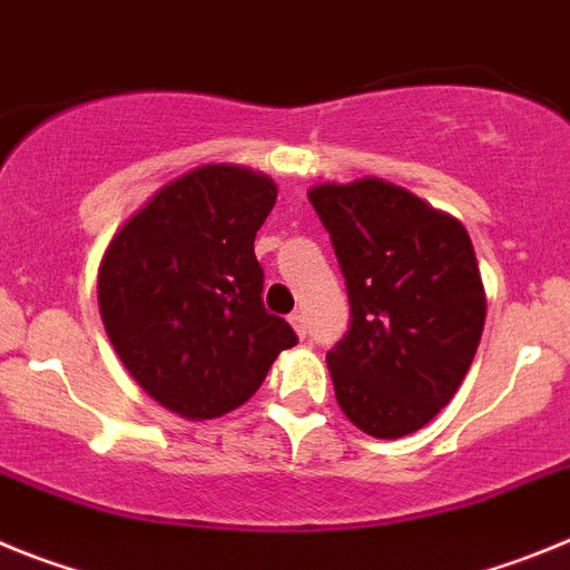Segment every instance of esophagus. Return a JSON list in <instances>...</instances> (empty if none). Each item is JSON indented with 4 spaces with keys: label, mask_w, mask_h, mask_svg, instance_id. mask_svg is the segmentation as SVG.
Here are the masks:
<instances>
[{
    "label": "esophagus",
    "mask_w": 570,
    "mask_h": 570,
    "mask_svg": "<svg viewBox=\"0 0 570 570\" xmlns=\"http://www.w3.org/2000/svg\"><path fill=\"white\" fill-rule=\"evenodd\" d=\"M288 322L294 325L296 336H299V340H305V334H308V325H305V314H302V311H294V314L288 316Z\"/></svg>",
    "instance_id": "obj_1"
}]
</instances>
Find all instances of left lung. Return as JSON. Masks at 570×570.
Returning a JSON list of instances; mask_svg holds the SVG:
<instances>
[{"mask_svg": "<svg viewBox=\"0 0 570 570\" xmlns=\"http://www.w3.org/2000/svg\"><path fill=\"white\" fill-rule=\"evenodd\" d=\"M345 276L351 328L328 351L336 402L376 440L414 434L465 380L485 288L471 236L374 176L308 190Z\"/></svg>", "mask_w": 570, "mask_h": 570, "instance_id": "left-lung-1", "label": "left lung"}]
</instances>
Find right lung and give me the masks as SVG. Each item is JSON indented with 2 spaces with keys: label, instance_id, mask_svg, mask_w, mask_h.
<instances>
[{
  "label": "right lung",
  "instance_id": "right-lung-1",
  "mask_svg": "<svg viewBox=\"0 0 570 570\" xmlns=\"http://www.w3.org/2000/svg\"><path fill=\"white\" fill-rule=\"evenodd\" d=\"M276 185L239 165H203L165 185L110 239L99 314L145 394L185 420L248 402L279 351L296 345L262 305L254 239Z\"/></svg>",
  "mask_w": 570,
  "mask_h": 570
}]
</instances>
